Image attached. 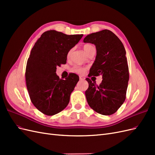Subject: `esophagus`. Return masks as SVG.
<instances>
[{
    "mask_svg": "<svg viewBox=\"0 0 155 155\" xmlns=\"http://www.w3.org/2000/svg\"><path fill=\"white\" fill-rule=\"evenodd\" d=\"M85 78L83 77V76H79V80L80 81H83V80H85Z\"/></svg>",
    "mask_w": 155,
    "mask_h": 155,
    "instance_id": "esophagus-1",
    "label": "esophagus"
}]
</instances>
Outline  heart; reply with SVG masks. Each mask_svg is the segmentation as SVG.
I'll use <instances>...</instances> for the list:
<instances>
[{
    "label": "heart",
    "mask_w": 155,
    "mask_h": 155,
    "mask_svg": "<svg viewBox=\"0 0 155 155\" xmlns=\"http://www.w3.org/2000/svg\"><path fill=\"white\" fill-rule=\"evenodd\" d=\"M93 48H94V46L92 45H88V44L84 45V46H83V49H84V50H85V53L87 54H88L89 51H90ZM70 52H71V51H69L68 55L70 54ZM71 71L72 72H74V73L81 74H83L84 72H85V68L82 67H79V66H75V67H74L71 68Z\"/></svg>",
    "instance_id": "b5f03b06"
}]
</instances>
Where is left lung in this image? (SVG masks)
Returning <instances> with one entry per match:
<instances>
[{
  "instance_id": "left-lung-1",
  "label": "left lung",
  "mask_w": 155,
  "mask_h": 155,
  "mask_svg": "<svg viewBox=\"0 0 155 155\" xmlns=\"http://www.w3.org/2000/svg\"><path fill=\"white\" fill-rule=\"evenodd\" d=\"M84 43L96 46V59L90 69V76H102L99 86L86 78L88 104L96 112L111 115L125 101L129 79L126 51L123 43L113 32L104 30L87 35Z\"/></svg>"
}]
</instances>
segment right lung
I'll use <instances>...</instances> for the list:
<instances>
[{
    "label": "right lung",
    "mask_w": 155,
    "mask_h": 155,
    "mask_svg": "<svg viewBox=\"0 0 155 155\" xmlns=\"http://www.w3.org/2000/svg\"><path fill=\"white\" fill-rule=\"evenodd\" d=\"M83 35L48 30L32 48L26 64V83L32 104L42 113L53 116L68 105L79 76L71 73L66 79H59L56 69L66 64L68 51Z\"/></svg>",
    "instance_id": "right-lung-1"
}]
</instances>
